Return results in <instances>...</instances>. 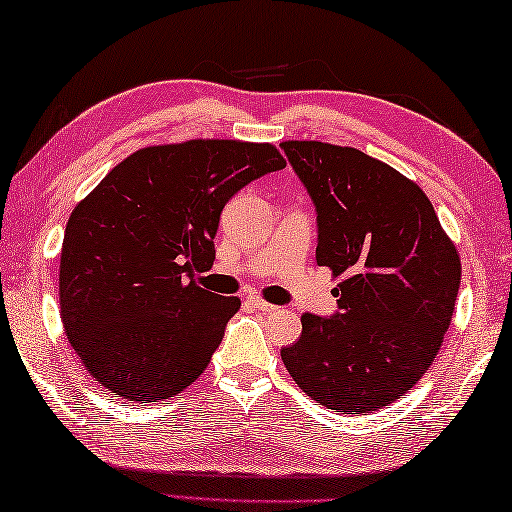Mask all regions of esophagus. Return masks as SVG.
Returning <instances> with one entry per match:
<instances>
[{"label":"esophagus","instance_id":"34e87169","mask_svg":"<svg viewBox=\"0 0 512 512\" xmlns=\"http://www.w3.org/2000/svg\"><path fill=\"white\" fill-rule=\"evenodd\" d=\"M249 304H251V308H256V311H263V313H276V311H279V308H276L274 304H267V301H263L261 297H251Z\"/></svg>","mask_w":512,"mask_h":512}]
</instances>
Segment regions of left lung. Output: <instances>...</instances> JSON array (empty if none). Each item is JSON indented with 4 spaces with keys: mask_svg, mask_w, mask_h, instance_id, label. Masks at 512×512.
<instances>
[{
    "mask_svg": "<svg viewBox=\"0 0 512 512\" xmlns=\"http://www.w3.org/2000/svg\"><path fill=\"white\" fill-rule=\"evenodd\" d=\"M317 211V265L340 311L301 315L281 358L301 390L342 415L406 395L454 315L460 256L424 190L388 163L317 140L281 142Z\"/></svg>",
    "mask_w": 512,
    "mask_h": 512,
    "instance_id": "1",
    "label": "left lung"
}]
</instances>
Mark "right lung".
<instances>
[{"instance_id": "1", "label": "right lung", "mask_w": 512, "mask_h": 512, "mask_svg": "<svg viewBox=\"0 0 512 512\" xmlns=\"http://www.w3.org/2000/svg\"><path fill=\"white\" fill-rule=\"evenodd\" d=\"M286 167L270 142L188 140L133 152L81 199L61 249V320L92 379L131 404L179 395L211 363L238 297L204 290L220 213Z\"/></svg>"}]
</instances>
